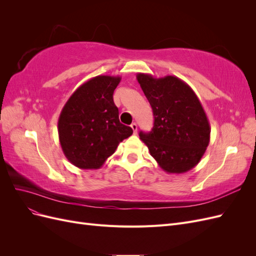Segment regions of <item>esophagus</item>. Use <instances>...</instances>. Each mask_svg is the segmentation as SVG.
I'll return each instance as SVG.
<instances>
[{"mask_svg":"<svg viewBox=\"0 0 256 256\" xmlns=\"http://www.w3.org/2000/svg\"><path fill=\"white\" fill-rule=\"evenodd\" d=\"M131 128H132V130H134V134H136V131H138V125H136V122H132V124H131Z\"/></svg>","mask_w":256,"mask_h":256,"instance_id":"obj_1","label":"esophagus"}]
</instances>
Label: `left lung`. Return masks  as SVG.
<instances>
[{
    "label": "left lung",
    "mask_w": 256,
    "mask_h": 256,
    "mask_svg": "<svg viewBox=\"0 0 256 256\" xmlns=\"http://www.w3.org/2000/svg\"><path fill=\"white\" fill-rule=\"evenodd\" d=\"M136 80L154 118L150 132L140 131V138L164 172H188L202 159L210 140L202 104L189 85L175 76L154 78L138 72Z\"/></svg>",
    "instance_id": "1"
}]
</instances>
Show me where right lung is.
<instances>
[{
	"mask_svg": "<svg viewBox=\"0 0 256 256\" xmlns=\"http://www.w3.org/2000/svg\"><path fill=\"white\" fill-rule=\"evenodd\" d=\"M120 76H97L76 88L62 110L58 131L63 152L82 170L102 168L118 144L132 134L120 122L113 92Z\"/></svg>",
	"mask_w": 256,
	"mask_h": 256,
	"instance_id": "1",
	"label": "right lung"
}]
</instances>
